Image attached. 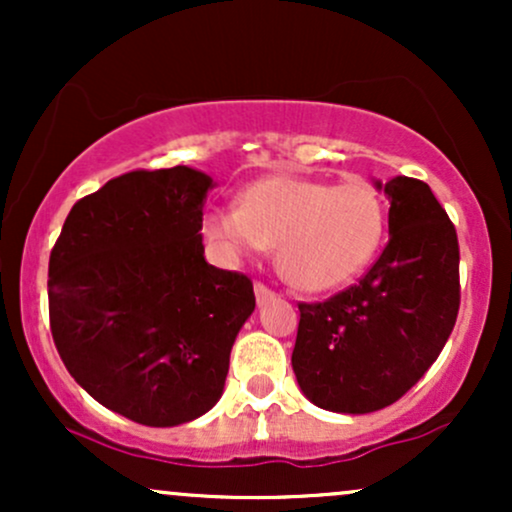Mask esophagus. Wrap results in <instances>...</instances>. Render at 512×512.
<instances>
[{"label":"esophagus","instance_id":"obj_1","mask_svg":"<svg viewBox=\"0 0 512 512\" xmlns=\"http://www.w3.org/2000/svg\"><path fill=\"white\" fill-rule=\"evenodd\" d=\"M255 298H257V305H267L269 301H274L276 293L257 281V284H255Z\"/></svg>","mask_w":512,"mask_h":512}]
</instances>
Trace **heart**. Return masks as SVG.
<instances>
[{
  "instance_id": "obj_1",
  "label": "heart",
  "mask_w": 512,
  "mask_h": 512,
  "mask_svg": "<svg viewBox=\"0 0 512 512\" xmlns=\"http://www.w3.org/2000/svg\"><path fill=\"white\" fill-rule=\"evenodd\" d=\"M202 231L228 257L276 245V264L293 289L325 293L354 281L378 255L387 231L385 199L368 180L342 185L305 175H267L240 195V207H211Z\"/></svg>"
}]
</instances>
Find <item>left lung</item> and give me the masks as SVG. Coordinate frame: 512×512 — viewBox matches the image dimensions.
I'll list each match as a JSON object with an SVG mask.
<instances>
[{
    "label": "left lung",
    "mask_w": 512,
    "mask_h": 512,
    "mask_svg": "<svg viewBox=\"0 0 512 512\" xmlns=\"http://www.w3.org/2000/svg\"><path fill=\"white\" fill-rule=\"evenodd\" d=\"M390 240L356 286L301 303L291 366L303 395L337 414L390 407L433 366L460 310V248L426 182L397 175Z\"/></svg>",
    "instance_id": "obj_1"
}]
</instances>
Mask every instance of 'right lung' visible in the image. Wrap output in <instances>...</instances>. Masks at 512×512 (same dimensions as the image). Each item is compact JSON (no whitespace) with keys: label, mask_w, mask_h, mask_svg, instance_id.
Returning a JSON list of instances; mask_svg holds the SVG:
<instances>
[{"label":"right lung","mask_w":512,"mask_h":512,"mask_svg":"<svg viewBox=\"0 0 512 512\" xmlns=\"http://www.w3.org/2000/svg\"><path fill=\"white\" fill-rule=\"evenodd\" d=\"M214 185L190 166L132 170L79 199L50 252V330L64 366L137 424L207 414L255 310L248 276L204 260Z\"/></svg>","instance_id":"1"}]
</instances>
